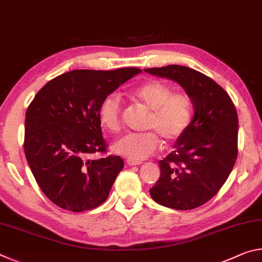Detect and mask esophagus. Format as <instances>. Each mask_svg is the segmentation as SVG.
Here are the masks:
<instances>
[{
	"label": "esophagus",
	"mask_w": 262,
	"mask_h": 262,
	"mask_svg": "<svg viewBox=\"0 0 262 262\" xmlns=\"http://www.w3.org/2000/svg\"><path fill=\"white\" fill-rule=\"evenodd\" d=\"M141 162H136V161H132V159H127V165L129 166H135V165H141Z\"/></svg>",
	"instance_id": "1"
}]
</instances>
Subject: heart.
Segmentation results:
<instances>
[{
	"label": "heart",
	"instance_id": "heart-1",
	"mask_svg": "<svg viewBox=\"0 0 262 262\" xmlns=\"http://www.w3.org/2000/svg\"><path fill=\"white\" fill-rule=\"evenodd\" d=\"M133 100L139 101L149 111L144 128L148 132L132 133L114 144V151L132 161H143L156 151L162 140L171 144L185 134L192 121L193 107L189 97L173 92L168 84L152 79L128 91ZM101 126L111 133L121 130V103L115 95L101 100L98 108Z\"/></svg>",
	"mask_w": 262,
	"mask_h": 262
}]
</instances>
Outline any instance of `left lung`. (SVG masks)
<instances>
[{
	"label": "left lung",
	"instance_id": "obj_1",
	"mask_svg": "<svg viewBox=\"0 0 262 262\" xmlns=\"http://www.w3.org/2000/svg\"><path fill=\"white\" fill-rule=\"evenodd\" d=\"M184 88L194 115L173 151L158 162L161 176L152 200L176 210L205 205L231 173L238 155V115L231 98L214 79L185 66L144 69Z\"/></svg>",
	"mask_w": 262,
	"mask_h": 262
}]
</instances>
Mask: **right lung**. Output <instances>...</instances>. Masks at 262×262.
Listing matches in <instances>:
<instances>
[{"label": "right lung", "mask_w": 262, "mask_h": 262, "mask_svg": "<svg viewBox=\"0 0 262 262\" xmlns=\"http://www.w3.org/2000/svg\"><path fill=\"white\" fill-rule=\"evenodd\" d=\"M142 73L139 68L73 70L51 79L25 114L24 151L43 194L62 209L79 212L106 201L123 168L105 152L98 108L106 96Z\"/></svg>", "instance_id": "add662e5"}]
</instances>
